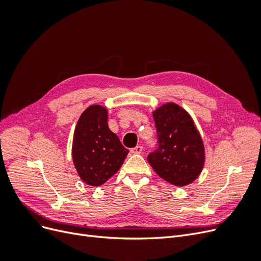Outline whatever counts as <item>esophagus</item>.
<instances>
[{
    "label": "esophagus",
    "mask_w": 261,
    "mask_h": 261,
    "mask_svg": "<svg viewBox=\"0 0 261 261\" xmlns=\"http://www.w3.org/2000/svg\"><path fill=\"white\" fill-rule=\"evenodd\" d=\"M141 151H143V146H136L130 149L132 153H141Z\"/></svg>",
    "instance_id": "esophagus-1"
}]
</instances>
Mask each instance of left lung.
<instances>
[{
  "instance_id": "obj_1",
  "label": "left lung",
  "mask_w": 261,
  "mask_h": 261,
  "mask_svg": "<svg viewBox=\"0 0 261 261\" xmlns=\"http://www.w3.org/2000/svg\"><path fill=\"white\" fill-rule=\"evenodd\" d=\"M152 115L159 145L148 155V162L172 185L193 183L203 168L204 147L192 116L173 102L158 108Z\"/></svg>"
}]
</instances>
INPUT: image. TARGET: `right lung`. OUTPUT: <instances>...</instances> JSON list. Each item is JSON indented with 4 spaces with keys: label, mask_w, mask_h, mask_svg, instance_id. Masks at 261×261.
<instances>
[{
    "label": "right lung",
    "mask_w": 261,
    "mask_h": 261,
    "mask_svg": "<svg viewBox=\"0 0 261 261\" xmlns=\"http://www.w3.org/2000/svg\"><path fill=\"white\" fill-rule=\"evenodd\" d=\"M128 150L109 128L108 110L99 105L87 108L74 132L72 155L80 177L100 186L120 170Z\"/></svg>",
    "instance_id": "add662e5"
}]
</instances>
